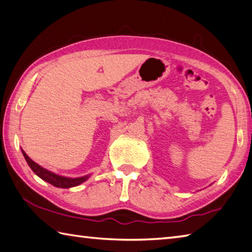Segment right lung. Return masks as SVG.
Returning <instances> with one entry per match:
<instances>
[{"label":"right lung","mask_w":252,"mask_h":252,"mask_svg":"<svg viewBox=\"0 0 252 252\" xmlns=\"http://www.w3.org/2000/svg\"><path fill=\"white\" fill-rule=\"evenodd\" d=\"M22 153L25 157V159L27 161L28 166L31 167L34 174H36L39 178L49 182V184L57 187V188H64V189L72 188V187H76L78 185L83 184L84 181H86L88 178H90V175L84 176V177H78V178H68V177L57 175L50 170L43 168V167H41L40 165H38L37 162H34L32 159L29 158L28 155L23 150H22Z\"/></svg>","instance_id":"obj_1"}]
</instances>
